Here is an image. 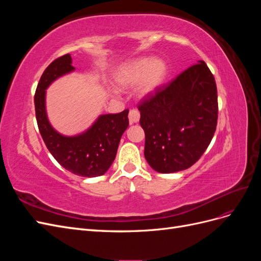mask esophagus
<instances>
[{
    "label": "esophagus",
    "instance_id": "1",
    "mask_svg": "<svg viewBox=\"0 0 261 261\" xmlns=\"http://www.w3.org/2000/svg\"><path fill=\"white\" fill-rule=\"evenodd\" d=\"M139 118H140V113L138 110L136 109H133L129 111L128 113V120H129V123L133 124V123H138L139 122Z\"/></svg>",
    "mask_w": 261,
    "mask_h": 261
}]
</instances>
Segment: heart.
I'll list each match as a JSON object with an SVG mask.
<instances>
[{"label": "heart", "mask_w": 261, "mask_h": 261, "mask_svg": "<svg viewBox=\"0 0 261 261\" xmlns=\"http://www.w3.org/2000/svg\"><path fill=\"white\" fill-rule=\"evenodd\" d=\"M167 74L168 68L163 61L141 58L124 63L118 67L114 74V81L122 88H128L138 84V96L146 98L160 88Z\"/></svg>", "instance_id": "obj_1"}]
</instances>
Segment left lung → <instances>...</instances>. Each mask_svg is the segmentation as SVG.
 Wrapping results in <instances>:
<instances>
[{
    "mask_svg": "<svg viewBox=\"0 0 261 261\" xmlns=\"http://www.w3.org/2000/svg\"><path fill=\"white\" fill-rule=\"evenodd\" d=\"M145 130V158L154 171L174 173L191 168L215 135L218 93L203 61L161 86L138 106Z\"/></svg>",
    "mask_w": 261,
    "mask_h": 261,
    "instance_id": "8db88e82",
    "label": "left lung"
}]
</instances>
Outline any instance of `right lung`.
<instances>
[{
	"label": "right lung",
	"instance_id": "add662e5",
	"mask_svg": "<svg viewBox=\"0 0 261 261\" xmlns=\"http://www.w3.org/2000/svg\"><path fill=\"white\" fill-rule=\"evenodd\" d=\"M75 70L70 54L54 60L45 68L35 93L36 118L46 148L63 168L84 177L103 175L111 167L123 133L128 127V110L100 115L91 127L75 136L55 130L45 110V89L59 77Z\"/></svg>",
	"mask_w": 261,
	"mask_h": 261
}]
</instances>
